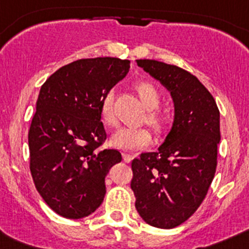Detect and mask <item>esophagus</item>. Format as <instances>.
Segmentation results:
<instances>
[{
    "instance_id": "34e87169",
    "label": "esophagus",
    "mask_w": 249,
    "mask_h": 249,
    "mask_svg": "<svg viewBox=\"0 0 249 249\" xmlns=\"http://www.w3.org/2000/svg\"><path fill=\"white\" fill-rule=\"evenodd\" d=\"M122 156H123V160H124V162H127V163H128V162H131V160L136 157V155H132V153H128V152H123Z\"/></svg>"
}]
</instances>
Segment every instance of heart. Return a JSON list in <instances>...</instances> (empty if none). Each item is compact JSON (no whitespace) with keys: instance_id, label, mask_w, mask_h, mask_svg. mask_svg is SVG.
<instances>
[{"instance_id":"1","label":"heart","mask_w":249,"mask_h":249,"mask_svg":"<svg viewBox=\"0 0 249 249\" xmlns=\"http://www.w3.org/2000/svg\"><path fill=\"white\" fill-rule=\"evenodd\" d=\"M141 101L148 108L147 112V122L156 131L160 132L166 126L167 120L162 112L158 109L160 103V93L155 85L149 81H140L135 85ZM114 93L112 89L107 91L101 100L100 112L103 122L107 126H116L117 118L114 113ZM152 135L146 127H121L112 135L111 143L114 147L122 149H138L146 147L151 143Z\"/></svg>"}]
</instances>
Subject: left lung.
Masks as SVG:
<instances>
[{
	"label": "left lung",
	"instance_id": "left-lung-1",
	"mask_svg": "<svg viewBox=\"0 0 249 249\" xmlns=\"http://www.w3.org/2000/svg\"><path fill=\"white\" fill-rule=\"evenodd\" d=\"M140 67L171 92L175 122L157 152L132 160L131 188L144 222L175 228L197 211L213 181L221 140L219 109L198 78L175 65L137 59Z\"/></svg>",
	"mask_w": 249,
	"mask_h": 249
}]
</instances>
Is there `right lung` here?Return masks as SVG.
<instances>
[{
	"mask_svg": "<svg viewBox=\"0 0 249 249\" xmlns=\"http://www.w3.org/2000/svg\"><path fill=\"white\" fill-rule=\"evenodd\" d=\"M128 70V59L83 58L57 70L41 87L28 131L30 171L43 201L65 218L97 210L106 175L122 160L117 149L101 148L107 135L100 106Z\"/></svg>",
	"mask_w": 249,
	"mask_h": 249,
	"instance_id": "obj_1",
	"label": "right lung"
}]
</instances>
